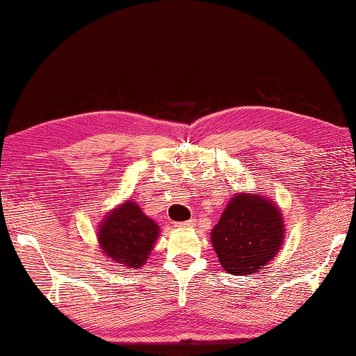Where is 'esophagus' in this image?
I'll use <instances>...</instances> for the list:
<instances>
[{
	"instance_id": "obj_1",
	"label": "esophagus",
	"mask_w": 356,
	"mask_h": 356,
	"mask_svg": "<svg viewBox=\"0 0 356 356\" xmlns=\"http://www.w3.org/2000/svg\"><path fill=\"white\" fill-rule=\"evenodd\" d=\"M195 218H191V220H187V221H183V223H177V227H192V226H195Z\"/></svg>"
}]
</instances>
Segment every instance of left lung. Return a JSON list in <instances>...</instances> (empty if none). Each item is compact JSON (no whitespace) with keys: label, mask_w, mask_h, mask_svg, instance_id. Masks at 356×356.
<instances>
[{"label":"left lung","mask_w":356,"mask_h":356,"mask_svg":"<svg viewBox=\"0 0 356 356\" xmlns=\"http://www.w3.org/2000/svg\"><path fill=\"white\" fill-rule=\"evenodd\" d=\"M211 238L225 271L234 276H251L280 250L282 213L261 195L240 193L226 206Z\"/></svg>","instance_id":"8db88e82"}]
</instances>
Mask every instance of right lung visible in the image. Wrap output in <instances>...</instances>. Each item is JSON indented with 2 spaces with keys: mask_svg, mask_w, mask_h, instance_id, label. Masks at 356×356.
<instances>
[{
  "mask_svg": "<svg viewBox=\"0 0 356 356\" xmlns=\"http://www.w3.org/2000/svg\"><path fill=\"white\" fill-rule=\"evenodd\" d=\"M159 227L144 216L135 201L113 211L100 226L99 243L104 254L127 268H139L149 257Z\"/></svg>",
  "mask_w": 356,
  "mask_h": 356,
  "instance_id": "right-lung-1",
  "label": "right lung"
}]
</instances>
